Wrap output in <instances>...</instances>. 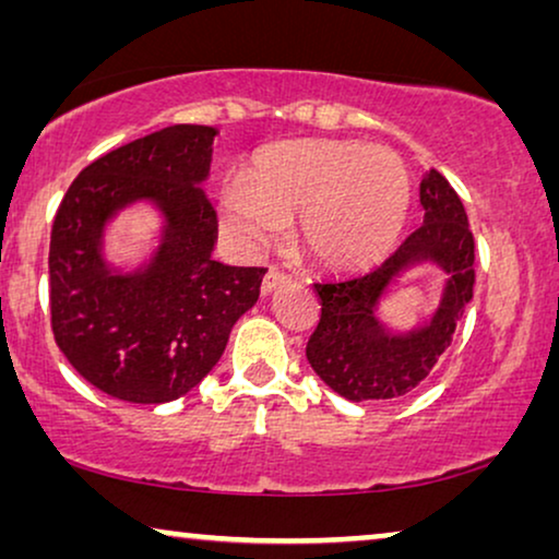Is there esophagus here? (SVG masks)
<instances>
[{
	"label": "esophagus",
	"instance_id": "1",
	"mask_svg": "<svg viewBox=\"0 0 559 559\" xmlns=\"http://www.w3.org/2000/svg\"><path fill=\"white\" fill-rule=\"evenodd\" d=\"M289 277L282 270H274V266H270V270H266V274H264V280H262V295H270L274 287H280V285H285Z\"/></svg>",
	"mask_w": 559,
	"mask_h": 559
}]
</instances>
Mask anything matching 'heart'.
<instances>
[{
    "mask_svg": "<svg viewBox=\"0 0 559 559\" xmlns=\"http://www.w3.org/2000/svg\"><path fill=\"white\" fill-rule=\"evenodd\" d=\"M409 175L400 155L338 140H287L262 147L243 186L221 190L224 231L241 249L272 243L295 219L302 254L325 270L379 262L400 239L409 213Z\"/></svg>",
    "mask_w": 559,
    "mask_h": 559,
    "instance_id": "obj_1",
    "label": "heart"
}]
</instances>
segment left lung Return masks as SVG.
I'll return each mask as SVG.
<instances>
[{"instance_id":"1","label":"left lung","mask_w":559,"mask_h":559,"mask_svg":"<svg viewBox=\"0 0 559 559\" xmlns=\"http://www.w3.org/2000/svg\"><path fill=\"white\" fill-rule=\"evenodd\" d=\"M425 224L415 228L377 270L316 282L320 320L305 356L333 392L350 402L396 400L423 384L445 354L473 297V234L453 186L438 170L419 182ZM417 261H435L449 274L441 308L423 329L389 334L376 318V302L396 273Z\"/></svg>"}]
</instances>
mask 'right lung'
<instances>
[{"instance_id":"add662e5","label":"right lung","mask_w":559,"mask_h":559,"mask_svg":"<svg viewBox=\"0 0 559 559\" xmlns=\"http://www.w3.org/2000/svg\"><path fill=\"white\" fill-rule=\"evenodd\" d=\"M216 129L175 124L106 152L71 182L50 231V325L88 384L121 402L163 404L190 392L224 354L259 297L264 266L211 257L216 211L203 193ZM152 200L166 218L150 267L114 275L100 236L114 212Z\"/></svg>"}]
</instances>
